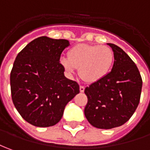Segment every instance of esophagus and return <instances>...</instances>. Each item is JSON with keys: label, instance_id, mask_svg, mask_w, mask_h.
<instances>
[{"label": "esophagus", "instance_id": "esophagus-1", "mask_svg": "<svg viewBox=\"0 0 150 150\" xmlns=\"http://www.w3.org/2000/svg\"><path fill=\"white\" fill-rule=\"evenodd\" d=\"M84 91H85V87L83 86H80V91L81 92H84Z\"/></svg>", "mask_w": 150, "mask_h": 150}]
</instances>
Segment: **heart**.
<instances>
[{
  "instance_id": "1",
  "label": "heart",
  "mask_w": 150,
  "mask_h": 150,
  "mask_svg": "<svg viewBox=\"0 0 150 150\" xmlns=\"http://www.w3.org/2000/svg\"><path fill=\"white\" fill-rule=\"evenodd\" d=\"M59 63L70 75L79 68L80 77L88 83H95L112 70L114 54L105 45L78 44L68 51V58H60Z\"/></svg>"
}]
</instances>
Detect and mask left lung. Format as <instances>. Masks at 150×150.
I'll return each mask as SVG.
<instances>
[{
  "label": "left lung",
  "mask_w": 150,
  "mask_h": 150,
  "mask_svg": "<svg viewBox=\"0 0 150 150\" xmlns=\"http://www.w3.org/2000/svg\"><path fill=\"white\" fill-rule=\"evenodd\" d=\"M108 45L114 54L111 72L85 89L88 99L85 116L93 127L100 129L114 128L127 122L139 105L142 89L136 64L120 47Z\"/></svg>",
  "instance_id": "1"
}]
</instances>
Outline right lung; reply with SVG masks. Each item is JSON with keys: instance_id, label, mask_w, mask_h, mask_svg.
I'll use <instances>...</instances> for the list:
<instances>
[{"instance_id": "obj_1", "label": "right lung", "mask_w": 150, "mask_h": 150, "mask_svg": "<svg viewBox=\"0 0 150 150\" xmlns=\"http://www.w3.org/2000/svg\"><path fill=\"white\" fill-rule=\"evenodd\" d=\"M65 39L40 37L18 54L10 73L12 100L22 117L39 127L58 123L66 105L80 92L75 81L64 77L59 63Z\"/></svg>"}]
</instances>
